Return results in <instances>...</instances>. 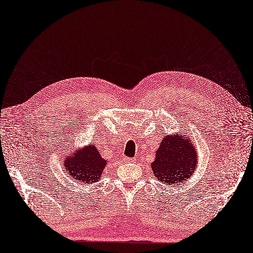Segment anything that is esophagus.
Listing matches in <instances>:
<instances>
[{"label":"esophagus","mask_w":253,"mask_h":253,"mask_svg":"<svg viewBox=\"0 0 253 253\" xmlns=\"http://www.w3.org/2000/svg\"><path fill=\"white\" fill-rule=\"evenodd\" d=\"M129 160H130V159H129Z\"/></svg>","instance_id":"obj_1"}]
</instances>
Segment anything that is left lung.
Listing matches in <instances>:
<instances>
[{
    "label": "left lung",
    "mask_w": 253,
    "mask_h": 253,
    "mask_svg": "<svg viewBox=\"0 0 253 253\" xmlns=\"http://www.w3.org/2000/svg\"><path fill=\"white\" fill-rule=\"evenodd\" d=\"M151 168L154 175L167 185H180L193 175L198 154L192 140L183 135H166L157 150Z\"/></svg>",
    "instance_id": "8db88e82"
}]
</instances>
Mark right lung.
<instances>
[{"label":"right lung","instance_id":"right-lung-1","mask_svg":"<svg viewBox=\"0 0 253 253\" xmlns=\"http://www.w3.org/2000/svg\"><path fill=\"white\" fill-rule=\"evenodd\" d=\"M64 163L75 181L91 184L101 177L107 162L101 157L95 146H88L70 154Z\"/></svg>","mask_w":253,"mask_h":253}]
</instances>
